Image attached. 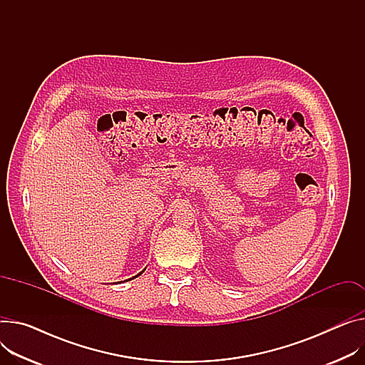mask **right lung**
I'll return each instance as SVG.
<instances>
[{
    "mask_svg": "<svg viewBox=\"0 0 365 365\" xmlns=\"http://www.w3.org/2000/svg\"><path fill=\"white\" fill-rule=\"evenodd\" d=\"M137 276H138V274H137Z\"/></svg>",
    "mask_w": 365,
    "mask_h": 365,
    "instance_id": "right-lung-1",
    "label": "right lung"
}]
</instances>
